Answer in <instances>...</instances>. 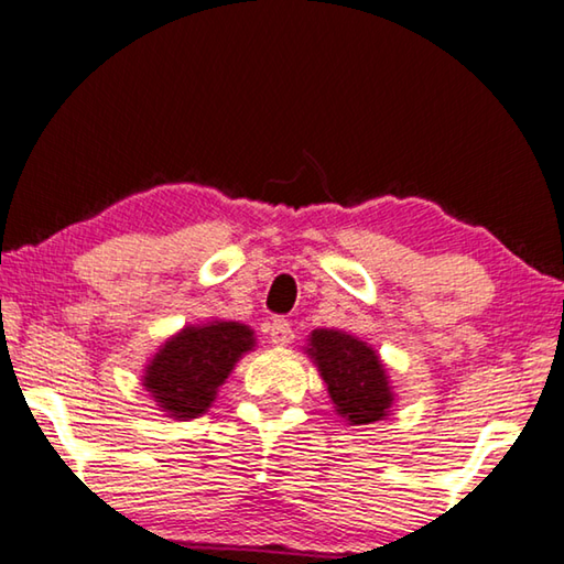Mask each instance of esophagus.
Masks as SVG:
<instances>
[{
	"instance_id": "1",
	"label": "esophagus",
	"mask_w": 564,
	"mask_h": 564,
	"mask_svg": "<svg viewBox=\"0 0 564 564\" xmlns=\"http://www.w3.org/2000/svg\"><path fill=\"white\" fill-rule=\"evenodd\" d=\"M269 336H271L273 346H289V343L293 340L291 323L285 321V318H275V321L271 323V328H269Z\"/></svg>"
}]
</instances>
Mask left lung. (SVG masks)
<instances>
[{"instance_id":"8db88e82","label":"left lung","mask_w":564,"mask_h":564,"mask_svg":"<svg viewBox=\"0 0 564 564\" xmlns=\"http://www.w3.org/2000/svg\"><path fill=\"white\" fill-rule=\"evenodd\" d=\"M305 352L318 368L333 408L348 425L378 423L390 415L395 390L373 346L346 330L316 328Z\"/></svg>"}]
</instances>
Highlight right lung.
Listing matches in <instances>:
<instances>
[{
	"mask_svg": "<svg viewBox=\"0 0 564 564\" xmlns=\"http://www.w3.org/2000/svg\"><path fill=\"white\" fill-rule=\"evenodd\" d=\"M256 348L246 323L208 321L184 326L149 358L141 386L166 417L204 415L231 376L236 362Z\"/></svg>",
	"mask_w": 564,
	"mask_h": 564,
	"instance_id": "obj_1",
	"label": "right lung"
}]
</instances>
